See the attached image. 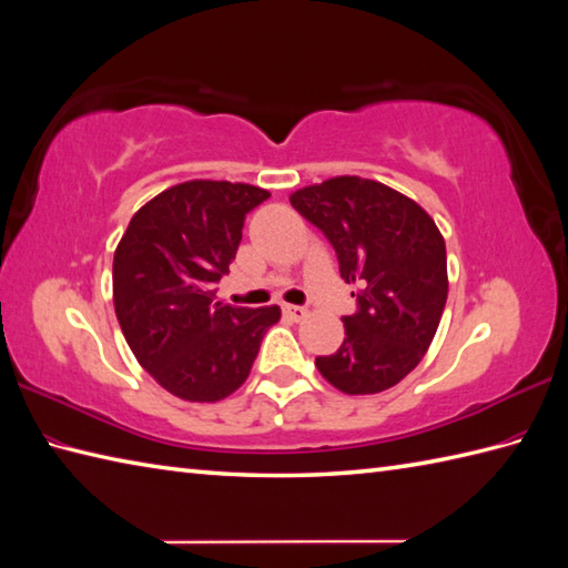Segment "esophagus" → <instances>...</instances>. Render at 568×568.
Here are the masks:
<instances>
[{
    "label": "esophagus",
    "instance_id": "obj_1",
    "mask_svg": "<svg viewBox=\"0 0 568 568\" xmlns=\"http://www.w3.org/2000/svg\"><path fill=\"white\" fill-rule=\"evenodd\" d=\"M283 314L290 316L293 322H302L307 316V310L305 307H297V305H283Z\"/></svg>",
    "mask_w": 568,
    "mask_h": 568
}]
</instances>
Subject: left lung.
I'll return each instance as SVG.
<instances>
[{"label": "left lung", "instance_id": "left-lung-1", "mask_svg": "<svg viewBox=\"0 0 568 568\" xmlns=\"http://www.w3.org/2000/svg\"><path fill=\"white\" fill-rule=\"evenodd\" d=\"M290 203L332 242L341 278L358 285L344 344L314 365L346 394L394 387L424 358L445 310L440 230L412 197L361 176L314 183Z\"/></svg>", "mask_w": 568, "mask_h": 568}]
</instances>
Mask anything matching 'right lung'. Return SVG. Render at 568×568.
Returning a JSON list of instances; mask_svg holds the SVG:
<instances>
[{
	"instance_id": "right-lung-1",
	"label": "right lung",
	"mask_w": 568,
	"mask_h": 568,
	"mask_svg": "<svg viewBox=\"0 0 568 568\" xmlns=\"http://www.w3.org/2000/svg\"><path fill=\"white\" fill-rule=\"evenodd\" d=\"M268 191L248 183L186 181L144 203L113 256V305L130 351L186 402H220L244 385L281 307L215 300L246 213Z\"/></svg>"
}]
</instances>
